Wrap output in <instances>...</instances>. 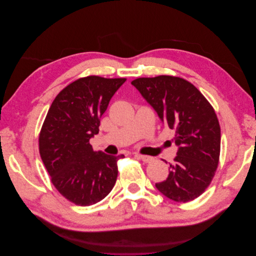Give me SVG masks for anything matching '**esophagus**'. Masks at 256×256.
<instances>
[{"mask_svg":"<svg viewBox=\"0 0 256 256\" xmlns=\"http://www.w3.org/2000/svg\"><path fill=\"white\" fill-rule=\"evenodd\" d=\"M136 156L138 159H141L143 162H145V164H150V162L154 161V158L152 156H145V154H136Z\"/></svg>","mask_w":256,"mask_h":256,"instance_id":"1","label":"esophagus"}]
</instances>
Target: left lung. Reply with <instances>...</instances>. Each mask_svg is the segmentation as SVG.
Masks as SVG:
<instances>
[{
  "label": "left lung",
  "mask_w": 256,
  "mask_h": 256,
  "mask_svg": "<svg viewBox=\"0 0 256 256\" xmlns=\"http://www.w3.org/2000/svg\"><path fill=\"white\" fill-rule=\"evenodd\" d=\"M131 84L175 130L178 147L168 176L156 188L175 202L198 198L210 184L219 164L221 130L216 112L194 85L180 76L138 78Z\"/></svg>",
  "instance_id": "8db88e82"
}]
</instances>
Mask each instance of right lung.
<instances>
[{"instance_id": "add662e5", "label": "right lung", "mask_w": 256, "mask_h": 256, "mask_svg": "<svg viewBox=\"0 0 256 256\" xmlns=\"http://www.w3.org/2000/svg\"><path fill=\"white\" fill-rule=\"evenodd\" d=\"M125 78L88 76L74 81L53 100L40 134V154L51 182L62 196L79 206L100 202L113 189L118 161L94 152L90 138L99 132L100 118Z\"/></svg>"}]
</instances>
